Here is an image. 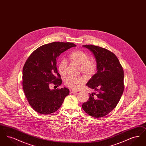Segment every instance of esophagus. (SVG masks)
I'll use <instances>...</instances> for the list:
<instances>
[{"mask_svg": "<svg viewBox=\"0 0 146 146\" xmlns=\"http://www.w3.org/2000/svg\"><path fill=\"white\" fill-rule=\"evenodd\" d=\"M70 93H71V94H73V93H74V92H76L77 91L75 90H74V89H70Z\"/></svg>", "mask_w": 146, "mask_h": 146, "instance_id": "34e87169", "label": "esophagus"}]
</instances>
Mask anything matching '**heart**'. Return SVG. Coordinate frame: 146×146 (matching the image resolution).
<instances>
[{"instance_id":"heart-1","label":"heart","mask_w":146,"mask_h":146,"mask_svg":"<svg viewBox=\"0 0 146 146\" xmlns=\"http://www.w3.org/2000/svg\"><path fill=\"white\" fill-rule=\"evenodd\" d=\"M70 60L80 66V71L88 76H93L97 70L96 62L90 59L88 53L81 50H76L73 51L70 55ZM58 70L62 76H64L67 72V63L64 59L61 60L58 64ZM86 82L85 76H68L64 80V84L73 89L80 88Z\"/></svg>"}]
</instances>
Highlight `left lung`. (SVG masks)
Listing matches in <instances>:
<instances>
[{
	"label": "left lung",
	"mask_w": 146,
	"mask_h": 146,
	"mask_svg": "<svg viewBox=\"0 0 146 146\" xmlns=\"http://www.w3.org/2000/svg\"><path fill=\"white\" fill-rule=\"evenodd\" d=\"M90 50L97 62V72L86 84L95 92L82 107L88 114L101 118L117 106L124 89V70L117 57L110 50L94 45L83 46Z\"/></svg>",
	"instance_id": "8db88e82"
}]
</instances>
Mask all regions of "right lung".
<instances>
[{
	"mask_svg": "<svg viewBox=\"0 0 146 146\" xmlns=\"http://www.w3.org/2000/svg\"><path fill=\"white\" fill-rule=\"evenodd\" d=\"M76 46L73 42H53L43 45L28 57L22 71V86L28 103L35 111L49 114L57 111L70 94L66 88L51 90V84L60 85L62 80L56 67L57 57Z\"/></svg>",
	"mask_w": 146,
	"mask_h": 146,
	"instance_id": "add662e5",
	"label": "right lung"
}]
</instances>
